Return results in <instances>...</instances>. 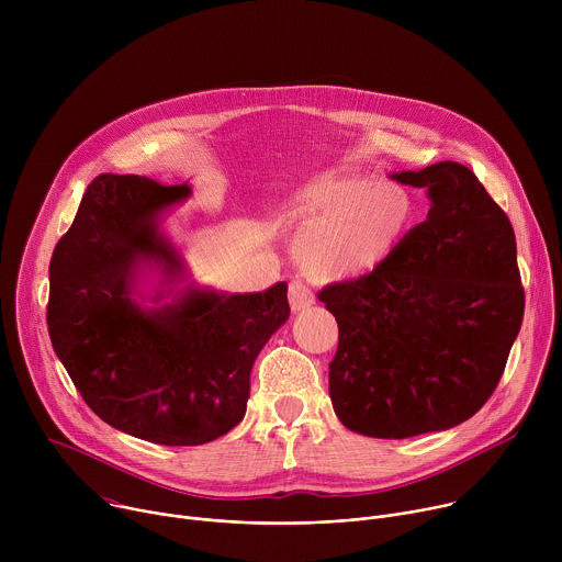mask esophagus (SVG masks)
<instances>
[{
	"label": "esophagus",
	"instance_id": "1",
	"mask_svg": "<svg viewBox=\"0 0 562 562\" xmlns=\"http://www.w3.org/2000/svg\"><path fill=\"white\" fill-rule=\"evenodd\" d=\"M289 304H291L293 313L304 311L313 304V293L302 280H291V284H289Z\"/></svg>",
	"mask_w": 562,
	"mask_h": 562
}]
</instances>
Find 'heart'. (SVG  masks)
I'll use <instances>...</instances> for the list:
<instances>
[{
    "instance_id": "b5f03b06",
    "label": "heart",
    "mask_w": 562,
    "mask_h": 562,
    "mask_svg": "<svg viewBox=\"0 0 562 562\" xmlns=\"http://www.w3.org/2000/svg\"><path fill=\"white\" fill-rule=\"evenodd\" d=\"M306 222L295 260L317 282H342L380 269L414 224V200L397 184L371 176L336 173L308 180L284 211Z\"/></svg>"
}]
</instances>
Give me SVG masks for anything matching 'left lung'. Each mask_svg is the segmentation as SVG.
Listing matches in <instances>:
<instances>
[{
	"label": "left lung",
	"mask_w": 562,
	"mask_h": 562,
	"mask_svg": "<svg viewBox=\"0 0 562 562\" xmlns=\"http://www.w3.org/2000/svg\"><path fill=\"white\" fill-rule=\"evenodd\" d=\"M431 209L375 271L317 293L336 315L329 395L340 423L403 440L483 407L520 331L525 291L505 211L458 162L393 173Z\"/></svg>",
	"instance_id": "left-lung-1"
}]
</instances>
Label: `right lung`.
I'll return each mask as SVG.
<instances>
[{
    "label": "right lung",
    "mask_w": 562,
    "mask_h": 562,
    "mask_svg": "<svg viewBox=\"0 0 562 562\" xmlns=\"http://www.w3.org/2000/svg\"><path fill=\"white\" fill-rule=\"evenodd\" d=\"M187 184L98 176L50 258L46 323L53 349L85 403L111 427L169 447L211 442L245 418L251 367L286 323V282L262 293L195 284L171 304L135 300L144 265L184 280L182 256L159 233ZM173 289L155 291L159 302Z\"/></svg>",
    "instance_id": "add662e5"
}]
</instances>
